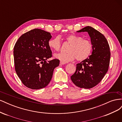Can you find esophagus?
<instances>
[{
  "instance_id": "esophagus-1",
  "label": "esophagus",
  "mask_w": 122,
  "mask_h": 122,
  "mask_svg": "<svg viewBox=\"0 0 122 122\" xmlns=\"http://www.w3.org/2000/svg\"><path fill=\"white\" fill-rule=\"evenodd\" d=\"M66 64V63H65V62H62L61 61L60 62V65H65Z\"/></svg>"
}]
</instances>
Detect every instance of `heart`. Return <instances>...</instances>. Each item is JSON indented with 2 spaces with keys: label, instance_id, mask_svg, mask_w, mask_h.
Wrapping results in <instances>:
<instances>
[{
  "label": "heart",
  "instance_id": "obj_1",
  "mask_svg": "<svg viewBox=\"0 0 122 122\" xmlns=\"http://www.w3.org/2000/svg\"><path fill=\"white\" fill-rule=\"evenodd\" d=\"M66 42L70 44L67 53H56L54 57L62 62L73 61L76 58L77 61H82L91 55L93 50V44L89 40L83 39L81 36L75 34H70L66 36ZM51 49L58 51L61 47L60 38L57 36L51 39L48 42Z\"/></svg>",
  "mask_w": 122,
  "mask_h": 122
}]
</instances>
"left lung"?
I'll return each instance as SVG.
<instances>
[{
    "instance_id": "8db88e82",
    "label": "left lung",
    "mask_w": 122,
    "mask_h": 122,
    "mask_svg": "<svg viewBox=\"0 0 122 122\" xmlns=\"http://www.w3.org/2000/svg\"><path fill=\"white\" fill-rule=\"evenodd\" d=\"M87 32L93 44V51L88 58L76 65V71L71 76L72 82L80 88H91L101 81L107 72L110 51L108 43L104 35L91 26L77 32Z\"/></svg>"
}]
</instances>
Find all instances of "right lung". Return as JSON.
Masks as SVG:
<instances>
[{"mask_svg":"<svg viewBox=\"0 0 122 122\" xmlns=\"http://www.w3.org/2000/svg\"><path fill=\"white\" fill-rule=\"evenodd\" d=\"M50 33L35 28L23 34L14 48L15 69L22 82L32 90L46 87L52 78L54 69L60 64L52 57L48 45Z\"/></svg>","mask_w":122,"mask_h":122,"instance_id":"1","label":"right lung"}]
</instances>
